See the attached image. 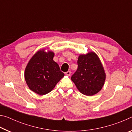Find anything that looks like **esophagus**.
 Listing matches in <instances>:
<instances>
[{"label":"esophagus","mask_w":132,"mask_h":132,"mask_svg":"<svg viewBox=\"0 0 132 132\" xmlns=\"http://www.w3.org/2000/svg\"><path fill=\"white\" fill-rule=\"evenodd\" d=\"M70 74H71V72H70V71H68V72H67L65 73V75H66V76H70Z\"/></svg>","instance_id":"obj_1"}]
</instances>
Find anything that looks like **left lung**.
<instances>
[{
    "label": "left lung",
    "instance_id": "8db88e82",
    "mask_svg": "<svg viewBox=\"0 0 132 132\" xmlns=\"http://www.w3.org/2000/svg\"><path fill=\"white\" fill-rule=\"evenodd\" d=\"M77 64V69L71 79L79 92L90 96L101 90L106 80V73L97 54L90 52L80 55Z\"/></svg>",
    "mask_w": 132,
    "mask_h": 132
}]
</instances>
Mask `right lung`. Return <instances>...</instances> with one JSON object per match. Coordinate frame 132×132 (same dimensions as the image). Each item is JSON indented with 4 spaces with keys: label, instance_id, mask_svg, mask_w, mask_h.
Instances as JSON below:
<instances>
[{
    "label": "right lung",
    "instance_id": "1",
    "mask_svg": "<svg viewBox=\"0 0 132 132\" xmlns=\"http://www.w3.org/2000/svg\"><path fill=\"white\" fill-rule=\"evenodd\" d=\"M55 53L40 49L33 55L25 68L24 79L29 88L39 95L54 89L64 74L53 60Z\"/></svg>",
    "mask_w": 132,
    "mask_h": 132
}]
</instances>
